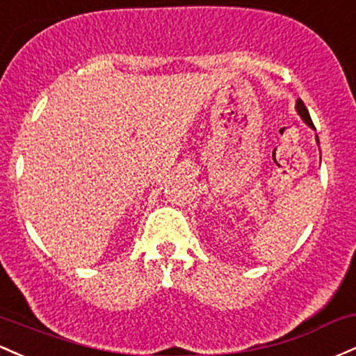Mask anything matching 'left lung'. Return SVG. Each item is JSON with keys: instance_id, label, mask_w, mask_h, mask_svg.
<instances>
[{"instance_id": "1", "label": "left lung", "mask_w": 356, "mask_h": 356, "mask_svg": "<svg viewBox=\"0 0 356 356\" xmlns=\"http://www.w3.org/2000/svg\"><path fill=\"white\" fill-rule=\"evenodd\" d=\"M296 108H298V113L300 115V118H302L304 121H306V123L309 124L311 128H314V124H312V120H311V116H309V111H307L306 104L302 103V99H298V101H296Z\"/></svg>"}]
</instances>
